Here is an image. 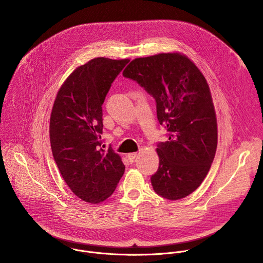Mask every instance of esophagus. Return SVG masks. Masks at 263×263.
I'll return each mask as SVG.
<instances>
[{"mask_svg": "<svg viewBox=\"0 0 263 263\" xmlns=\"http://www.w3.org/2000/svg\"><path fill=\"white\" fill-rule=\"evenodd\" d=\"M136 157H137V153H130V154L127 155V158H128V160H129L130 162H133Z\"/></svg>", "mask_w": 263, "mask_h": 263, "instance_id": "esophagus-1", "label": "esophagus"}]
</instances>
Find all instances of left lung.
Wrapping results in <instances>:
<instances>
[{
  "mask_svg": "<svg viewBox=\"0 0 263 263\" xmlns=\"http://www.w3.org/2000/svg\"><path fill=\"white\" fill-rule=\"evenodd\" d=\"M156 101L157 119L167 140L157 144L159 167L151 177L155 193L180 200L207 176L217 146V124L208 83L181 53L136 58L123 71Z\"/></svg>",
  "mask_w": 263,
  "mask_h": 263,
  "instance_id": "left-lung-1",
  "label": "left lung"
}]
</instances>
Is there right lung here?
Returning a JSON list of instances; mask_svg holds the SVG:
<instances>
[{
    "label": "right lung",
    "instance_id": "right-lung-1",
    "mask_svg": "<svg viewBox=\"0 0 263 263\" xmlns=\"http://www.w3.org/2000/svg\"><path fill=\"white\" fill-rule=\"evenodd\" d=\"M98 57L74 69L56 96L50 118L54 160L81 200L99 204L117 189L125 172L119 154L101 146L102 105L111 83L129 62Z\"/></svg>",
    "mask_w": 263,
    "mask_h": 263
}]
</instances>
